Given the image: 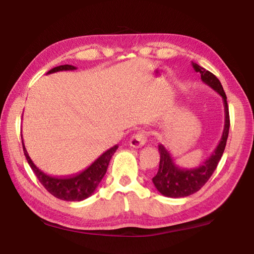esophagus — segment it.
Listing matches in <instances>:
<instances>
[{"mask_svg": "<svg viewBox=\"0 0 254 254\" xmlns=\"http://www.w3.org/2000/svg\"><path fill=\"white\" fill-rule=\"evenodd\" d=\"M147 132L145 131H137L132 135L130 139V145L133 148H140L147 142Z\"/></svg>", "mask_w": 254, "mask_h": 254, "instance_id": "34e87169", "label": "esophagus"}]
</instances>
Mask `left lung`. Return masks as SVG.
Returning a JSON list of instances; mask_svg holds the SVG:
<instances>
[{"instance_id": "left-lung-1", "label": "left lung", "mask_w": 254, "mask_h": 254, "mask_svg": "<svg viewBox=\"0 0 254 254\" xmlns=\"http://www.w3.org/2000/svg\"><path fill=\"white\" fill-rule=\"evenodd\" d=\"M192 67L196 72H199L200 78L206 85L212 87L223 98L224 102V112H225V122L224 130L220 140V143L214 150L208 159L203 165L197 167V168L187 169L180 168L174 161L173 157L162 144L159 145V153H160V163H159V169L157 175L152 178V183L158 189L161 195L171 197V198H180V197H186L194 192L198 191L199 189L207 183V180L213 175L214 170L220 162L221 158L224 152L226 140L229 136L230 130V114H229V105H227L226 95L221 81L212 72L206 70L205 68L200 67L197 64L192 63Z\"/></svg>"}]
</instances>
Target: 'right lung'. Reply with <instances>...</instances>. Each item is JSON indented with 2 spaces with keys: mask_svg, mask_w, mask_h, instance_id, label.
<instances>
[{
  "mask_svg": "<svg viewBox=\"0 0 254 254\" xmlns=\"http://www.w3.org/2000/svg\"><path fill=\"white\" fill-rule=\"evenodd\" d=\"M76 67L71 65H62L55 67L50 69L47 74H53V72L62 71V70H75ZM22 147L24 156L27 158V161L33 170L34 175L39 179L42 186L48 190L51 195L57 197L59 199L67 201H80L86 199L91 196L95 189L100 185L101 180L106 174L107 167L112 156L117 151L119 148L118 145H114L111 149L107 150L101 157H98L87 169H85L81 173L69 176V177H53L45 174L32 162L31 158L29 157L27 149L24 147L22 140Z\"/></svg>",
  "mask_w": 254,
  "mask_h": 254,
  "instance_id": "right-lung-1",
  "label": "right lung"
}]
</instances>
